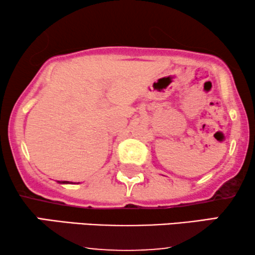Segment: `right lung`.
<instances>
[{"instance_id": "1", "label": "right lung", "mask_w": 255, "mask_h": 255, "mask_svg": "<svg viewBox=\"0 0 255 255\" xmlns=\"http://www.w3.org/2000/svg\"><path fill=\"white\" fill-rule=\"evenodd\" d=\"M58 183H60V184H72L73 182H69V181H58Z\"/></svg>"}]
</instances>
